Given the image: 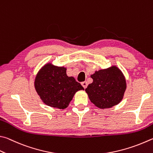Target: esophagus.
<instances>
[{"label": "esophagus", "instance_id": "34e87169", "mask_svg": "<svg viewBox=\"0 0 153 153\" xmlns=\"http://www.w3.org/2000/svg\"><path fill=\"white\" fill-rule=\"evenodd\" d=\"M82 85L83 87H84L85 89L87 88L88 86V82H82Z\"/></svg>", "mask_w": 153, "mask_h": 153}]
</instances>
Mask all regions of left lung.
<instances>
[{
	"label": "left lung",
	"mask_w": 153,
	"mask_h": 153,
	"mask_svg": "<svg viewBox=\"0 0 153 153\" xmlns=\"http://www.w3.org/2000/svg\"><path fill=\"white\" fill-rule=\"evenodd\" d=\"M90 77L93 82L85 88L91 103L100 109L118 105L123 100L126 89L125 76L116 65L95 71Z\"/></svg>",
	"instance_id": "8db88e82"
}]
</instances>
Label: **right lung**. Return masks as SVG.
<instances>
[{
  "label": "right lung",
  "mask_w": 153,
  "mask_h": 153,
  "mask_svg": "<svg viewBox=\"0 0 153 153\" xmlns=\"http://www.w3.org/2000/svg\"><path fill=\"white\" fill-rule=\"evenodd\" d=\"M65 67L47 63L36 75L35 90L44 104L58 109H65L77 91L84 90L74 77H69Z\"/></svg>",
  "instance_id": "right-lung-1"
}]
</instances>
